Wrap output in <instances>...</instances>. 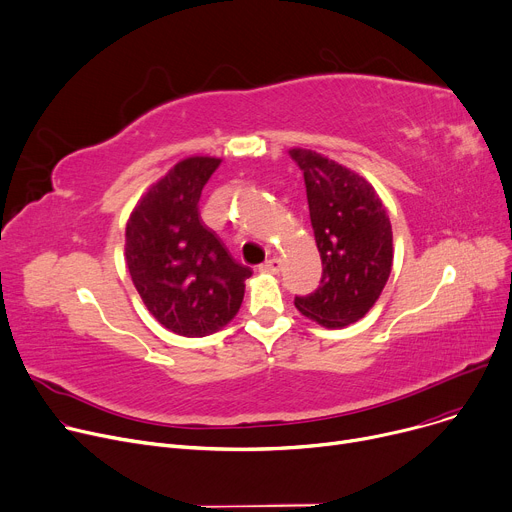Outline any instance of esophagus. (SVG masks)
Returning a JSON list of instances; mask_svg holds the SVG:
<instances>
[{
    "instance_id": "esophagus-1",
    "label": "esophagus",
    "mask_w": 512,
    "mask_h": 512,
    "mask_svg": "<svg viewBox=\"0 0 512 512\" xmlns=\"http://www.w3.org/2000/svg\"><path fill=\"white\" fill-rule=\"evenodd\" d=\"M280 269H282V261L278 257H269L259 265V271H263V274H280Z\"/></svg>"
}]
</instances>
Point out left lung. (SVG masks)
<instances>
[{
  "instance_id": "left-lung-1",
  "label": "left lung",
  "mask_w": 512,
  "mask_h": 512,
  "mask_svg": "<svg viewBox=\"0 0 512 512\" xmlns=\"http://www.w3.org/2000/svg\"><path fill=\"white\" fill-rule=\"evenodd\" d=\"M309 199L321 286L296 309L323 327H346L379 300L393 265V232L379 193L354 170L319 152L292 148Z\"/></svg>"
}]
</instances>
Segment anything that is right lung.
I'll use <instances>...</instances> for the list:
<instances>
[{
  "label": "right lung",
  "instance_id": "obj_1",
  "mask_svg": "<svg viewBox=\"0 0 512 512\" xmlns=\"http://www.w3.org/2000/svg\"><path fill=\"white\" fill-rule=\"evenodd\" d=\"M220 158L177 162L133 208L125 228V261L154 319L177 335L218 331L241 309L251 267L236 263L201 222L199 197Z\"/></svg>",
  "mask_w": 512,
  "mask_h": 512
}]
</instances>
